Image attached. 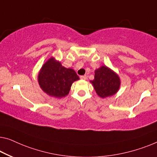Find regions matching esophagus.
I'll list each match as a JSON object with an SVG mask.
<instances>
[{"label": "esophagus", "instance_id": "esophagus-1", "mask_svg": "<svg viewBox=\"0 0 157 157\" xmlns=\"http://www.w3.org/2000/svg\"><path fill=\"white\" fill-rule=\"evenodd\" d=\"M86 78H87V77H86V75L80 76V79H86Z\"/></svg>", "mask_w": 157, "mask_h": 157}]
</instances>
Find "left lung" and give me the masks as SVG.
I'll list each match as a JSON object with an SVG mask.
<instances>
[{
  "label": "left lung",
  "instance_id": "obj_1",
  "mask_svg": "<svg viewBox=\"0 0 157 157\" xmlns=\"http://www.w3.org/2000/svg\"><path fill=\"white\" fill-rule=\"evenodd\" d=\"M96 92L101 98L111 97L116 94L121 85L118 75L106 65L95 71L94 79L90 81Z\"/></svg>",
  "mask_w": 157,
  "mask_h": 157
}]
</instances>
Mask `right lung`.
Returning <instances> with one entry per match:
<instances>
[{
    "label": "right lung",
    "mask_w": 157,
    "mask_h": 157,
    "mask_svg": "<svg viewBox=\"0 0 157 157\" xmlns=\"http://www.w3.org/2000/svg\"><path fill=\"white\" fill-rule=\"evenodd\" d=\"M79 79L74 70L63 67L53 57L42 65L38 75L41 90L50 97L55 98L67 96L72 84Z\"/></svg>",
    "instance_id": "add662e5"
}]
</instances>
